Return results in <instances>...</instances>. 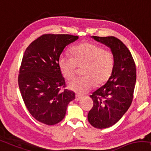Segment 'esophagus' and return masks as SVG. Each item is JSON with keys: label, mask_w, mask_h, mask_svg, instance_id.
I'll use <instances>...</instances> for the list:
<instances>
[{"label": "esophagus", "mask_w": 151, "mask_h": 151, "mask_svg": "<svg viewBox=\"0 0 151 151\" xmlns=\"http://www.w3.org/2000/svg\"><path fill=\"white\" fill-rule=\"evenodd\" d=\"M81 99H82L81 96H79V95H76V96H75V101H80V100Z\"/></svg>", "instance_id": "34e87169"}]
</instances>
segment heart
I'll return each mask as SVG.
<instances>
[{
	"label": "heart",
	"mask_w": 151,
	"mask_h": 151,
	"mask_svg": "<svg viewBox=\"0 0 151 151\" xmlns=\"http://www.w3.org/2000/svg\"><path fill=\"white\" fill-rule=\"evenodd\" d=\"M73 57L61 55L58 64L61 74L67 79L75 75L76 65L83 67V76L74 78L68 83V88L73 92L82 94L96 86L105 83L114 70V57L112 52L92 42L75 46L71 50Z\"/></svg>",
	"instance_id": "obj_1"
}]
</instances>
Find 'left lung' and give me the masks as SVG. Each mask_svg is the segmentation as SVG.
<instances>
[{
  "mask_svg": "<svg viewBox=\"0 0 151 151\" xmlns=\"http://www.w3.org/2000/svg\"><path fill=\"white\" fill-rule=\"evenodd\" d=\"M97 42L111 49L114 57V67L107 83L91 95L94 102L88 119L96 129H105L118 122L130 107L133 100L136 68L128 48L114 36H92Z\"/></svg>",
  "mask_w": 151,
  "mask_h": 151,
  "instance_id": "8db88e82",
  "label": "left lung"
}]
</instances>
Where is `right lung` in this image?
Segmentation results:
<instances>
[{
    "mask_svg": "<svg viewBox=\"0 0 151 151\" xmlns=\"http://www.w3.org/2000/svg\"><path fill=\"white\" fill-rule=\"evenodd\" d=\"M78 36L44 34L25 50L18 76L21 95L29 113L39 122L54 125L65 117L69 103L75 99L65 88L59 69V57Z\"/></svg>",
    "mask_w": 151,
    "mask_h": 151,
    "instance_id": "add662e5",
    "label": "right lung"
}]
</instances>
